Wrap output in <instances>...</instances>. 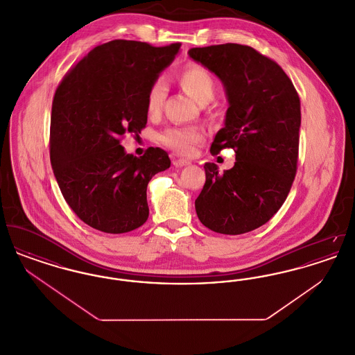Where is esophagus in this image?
I'll return each instance as SVG.
<instances>
[{
  "label": "esophagus",
  "instance_id": "34e87169",
  "mask_svg": "<svg viewBox=\"0 0 355 355\" xmlns=\"http://www.w3.org/2000/svg\"><path fill=\"white\" fill-rule=\"evenodd\" d=\"M173 165H174L175 168H184V166H189L190 162L186 161V159H174V161H173Z\"/></svg>",
  "mask_w": 355,
  "mask_h": 355
}]
</instances>
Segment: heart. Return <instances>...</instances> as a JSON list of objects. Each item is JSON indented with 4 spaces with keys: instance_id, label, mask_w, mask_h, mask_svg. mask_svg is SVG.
Returning a JSON list of instances; mask_svg holds the SVG:
<instances>
[{
    "instance_id": "heart-1",
    "label": "heart",
    "mask_w": 355,
    "mask_h": 355,
    "mask_svg": "<svg viewBox=\"0 0 355 355\" xmlns=\"http://www.w3.org/2000/svg\"><path fill=\"white\" fill-rule=\"evenodd\" d=\"M178 81L186 93L200 105H206L216 96L214 77L206 69L200 65H189L178 74ZM168 93V86L164 78L153 81L146 94V109L149 114H155L161 110ZM203 138L200 128H170L159 135V141L173 149L174 152L190 155L194 148Z\"/></svg>"
}]
</instances>
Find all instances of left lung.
<instances>
[{
  "instance_id": "8db88e82",
  "label": "left lung",
  "mask_w": 355,
  "mask_h": 355,
  "mask_svg": "<svg viewBox=\"0 0 355 355\" xmlns=\"http://www.w3.org/2000/svg\"><path fill=\"white\" fill-rule=\"evenodd\" d=\"M189 55L225 87L229 107L210 152H236L222 174L205 164L206 182L196 200L200 220L220 234H243L265 225L285 202L300 146L301 102L282 68L238 44L193 48Z\"/></svg>"
}]
</instances>
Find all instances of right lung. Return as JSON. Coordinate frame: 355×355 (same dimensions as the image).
<instances>
[{
    "instance_id": "right-lung-1",
    "label": "right lung",
    "mask_w": 355,
    "mask_h": 355,
    "mask_svg": "<svg viewBox=\"0 0 355 355\" xmlns=\"http://www.w3.org/2000/svg\"><path fill=\"white\" fill-rule=\"evenodd\" d=\"M181 44L155 48L114 40L96 46L57 87L51 119V162L61 193L86 225L110 234L132 232L149 217L146 189L169 169L168 153L126 154L125 132L148 122L146 94Z\"/></svg>"
}]
</instances>
